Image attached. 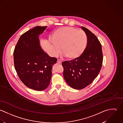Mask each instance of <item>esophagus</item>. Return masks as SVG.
Masks as SVG:
<instances>
[{"label":"esophagus","mask_w":123,"mask_h":123,"mask_svg":"<svg viewBox=\"0 0 123 123\" xmlns=\"http://www.w3.org/2000/svg\"><path fill=\"white\" fill-rule=\"evenodd\" d=\"M57 63L58 64H62V61L60 60V59H57Z\"/></svg>","instance_id":"obj_1"}]
</instances>
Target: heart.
Instances as JSON below:
<instances>
[{"mask_svg": "<svg viewBox=\"0 0 123 123\" xmlns=\"http://www.w3.org/2000/svg\"><path fill=\"white\" fill-rule=\"evenodd\" d=\"M52 38L54 54H58L62 48V53L70 60L79 58L84 53L87 45L86 33L71 26L56 29L53 34Z\"/></svg>", "mask_w": 123, "mask_h": 123, "instance_id": "1", "label": "heart"}]
</instances>
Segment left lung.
<instances>
[{"instance_id":"8db88e82","label":"left lung","mask_w":123,"mask_h":123,"mask_svg":"<svg viewBox=\"0 0 123 123\" xmlns=\"http://www.w3.org/2000/svg\"><path fill=\"white\" fill-rule=\"evenodd\" d=\"M87 37V45L78 58L62 62L63 76L68 84L75 89L89 85L97 77L103 63L101 44L97 37L86 28L81 26Z\"/></svg>"}]
</instances>
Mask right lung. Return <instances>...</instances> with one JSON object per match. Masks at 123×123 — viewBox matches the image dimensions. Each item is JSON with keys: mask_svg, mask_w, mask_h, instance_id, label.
<instances>
[{"mask_svg": "<svg viewBox=\"0 0 123 123\" xmlns=\"http://www.w3.org/2000/svg\"><path fill=\"white\" fill-rule=\"evenodd\" d=\"M47 26H37L20 37L14 51L15 68L23 83L29 88L42 91L49 86L52 68L57 59L41 49L38 36Z\"/></svg>", "mask_w": 123, "mask_h": 123, "instance_id": "obj_1", "label": "right lung"}]
</instances>
